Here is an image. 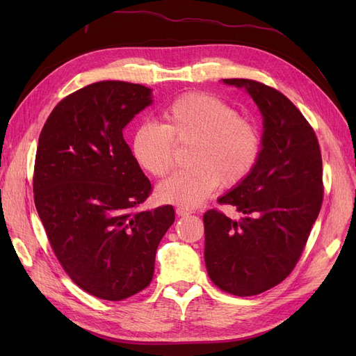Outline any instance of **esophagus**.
I'll use <instances>...</instances> for the list:
<instances>
[{
    "instance_id": "1",
    "label": "esophagus",
    "mask_w": 356,
    "mask_h": 356,
    "mask_svg": "<svg viewBox=\"0 0 356 356\" xmlns=\"http://www.w3.org/2000/svg\"><path fill=\"white\" fill-rule=\"evenodd\" d=\"M193 212H195V211L187 208V207H178V208H177V213L181 215V217H184V215H190V213H193Z\"/></svg>"
}]
</instances>
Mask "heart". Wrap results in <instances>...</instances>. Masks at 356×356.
<instances>
[{"label":"heart","mask_w":356,"mask_h":356,"mask_svg":"<svg viewBox=\"0 0 356 356\" xmlns=\"http://www.w3.org/2000/svg\"><path fill=\"white\" fill-rule=\"evenodd\" d=\"M163 120V124L147 122L138 127L134 153L149 174L166 177L175 166V143H191L190 166L159 187V196L166 202L195 207L218 184L227 188L239 186L260 160V129L217 96L181 95L166 106Z\"/></svg>","instance_id":"b5f03b06"}]
</instances>
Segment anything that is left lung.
Masks as SVG:
<instances>
[{
  "label": "left lung",
  "mask_w": 356,
  "mask_h": 356,
  "mask_svg": "<svg viewBox=\"0 0 356 356\" xmlns=\"http://www.w3.org/2000/svg\"><path fill=\"white\" fill-rule=\"evenodd\" d=\"M222 81L258 105L263 148L252 174L218 199L243 217L204 212V263L224 293L250 297L281 284L303 254L324 199L322 157L314 127L284 93L255 80Z\"/></svg>",
  "instance_id": "1"
}]
</instances>
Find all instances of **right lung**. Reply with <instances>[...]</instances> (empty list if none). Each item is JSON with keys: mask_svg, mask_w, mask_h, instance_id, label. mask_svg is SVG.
<instances>
[{"mask_svg": "<svg viewBox=\"0 0 356 356\" xmlns=\"http://www.w3.org/2000/svg\"><path fill=\"white\" fill-rule=\"evenodd\" d=\"M149 104L143 84L92 83L53 108L38 139L32 188L49 243L72 282L102 300L149 285L175 221L172 204L139 209L153 186L123 138Z\"/></svg>", "mask_w": 356, "mask_h": 356, "instance_id": "obj_1", "label": "right lung"}]
</instances>
